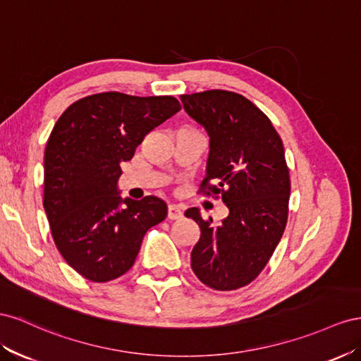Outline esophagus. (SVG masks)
Segmentation results:
<instances>
[{"mask_svg": "<svg viewBox=\"0 0 361 361\" xmlns=\"http://www.w3.org/2000/svg\"><path fill=\"white\" fill-rule=\"evenodd\" d=\"M168 218L171 221L181 219L183 218V212L177 207V205H169V207H168Z\"/></svg>", "mask_w": 361, "mask_h": 361, "instance_id": "34e87169", "label": "esophagus"}]
</instances>
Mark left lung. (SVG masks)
Masks as SVG:
<instances>
[{
  "instance_id": "left-lung-1",
  "label": "left lung",
  "mask_w": 361,
  "mask_h": 361,
  "mask_svg": "<svg viewBox=\"0 0 361 361\" xmlns=\"http://www.w3.org/2000/svg\"><path fill=\"white\" fill-rule=\"evenodd\" d=\"M181 102L210 136L201 192L221 195L230 212L218 226L195 207L184 213L201 230L192 271L214 290L240 289L264 269L287 224L290 177L283 140L271 119L235 92L205 90L181 95Z\"/></svg>"
}]
</instances>
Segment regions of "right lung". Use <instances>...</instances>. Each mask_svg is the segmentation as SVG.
I'll use <instances>...</instances> for the list:
<instances>
[{
	"label": "right lung",
	"instance_id": "add662e5",
	"mask_svg": "<svg viewBox=\"0 0 361 361\" xmlns=\"http://www.w3.org/2000/svg\"><path fill=\"white\" fill-rule=\"evenodd\" d=\"M180 110L173 97L104 92L75 101L56 122L44 156V209L57 250L81 276L106 283L126 274L143 235L166 218L157 197L122 200L118 180L121 163Z\"/></svg>",
	"mask_w": 361,
	"mask_h": 361
}]
</instances>
